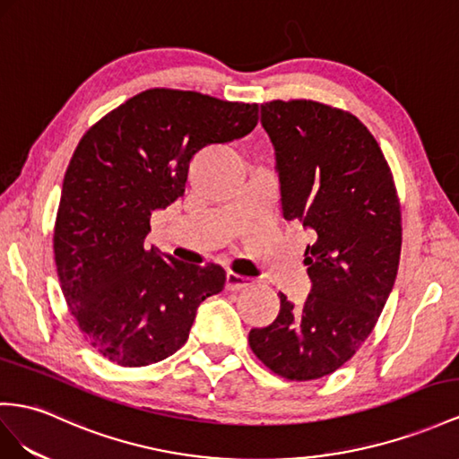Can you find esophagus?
I'll list each match as a JSON object with an SVG mask.
<instances>
[{"mask_svg":"<svg viewBox=\"0 0 459 459\" xmlns=\"http://www.w3.org/2000/svg\"><path fill=\"white\" fill-rule=\"evenodd\" d=\"M252 283H254V279L229 272V273H227V283H225V287H227L229 290H240V289L250 287Z\"/></svg>","mask_w":459,"mask_h":459,"instance_id":"34e87169","label":"esophagus"}]
</instances>
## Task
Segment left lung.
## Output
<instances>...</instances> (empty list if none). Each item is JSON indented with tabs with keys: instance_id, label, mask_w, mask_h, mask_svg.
Here are the masks:
<instances>
[{
	"instance_id": "left-lung-1",
	"label": "left lung",
	"mask_w": 459,
	"mask_h": 459,
	"mask_svg": "<svg viewBox=\"0 0 459 459\" xmlns=\"http://www.w3.org/2000/svg\"><path fill=\"white\" fill-rule=\"evenodd\" d=\"M275 149L287 221L312 230L308 299L297 308L279 292L275 322L248 342L289 380L335 372L374 330L395 283L402 213L390 167L359 117L314 100L262 104Z\"/></svg>"
}]
</instances>
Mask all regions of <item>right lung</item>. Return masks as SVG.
Listing matches in <instances>:
<instances>
[{
    "label": "right lung",
    "mask_w": 459,
    "mask_h": 459,
    "mask_svg": "<svg viewBox=\"0 0 459 459\" xmlns=\"http://www.w3.org/2000/svg\"><path fill=\"white\" fill-rule=\"evenodd\" d=\"M257 104L149 89L79 141L54 229L62 292L87 343L120 367L178 351L197 307L222 290L225 269L145 248L152 211L184 195L199 149L248 135Z\"/></svg>",
    "instance_id": "obj_1"
}]
</instances>
